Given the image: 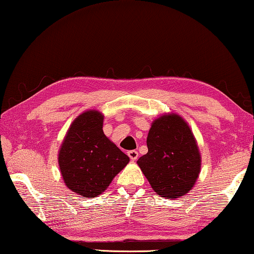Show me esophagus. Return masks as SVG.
I'll use <instances>...</instances> for the list:
<instances>
[{
  "label": "esophagus",
  "mask_w": 254,
  "mask_h": 254,
  "mask_svg": "<svg viewBox=\"0 0 254 254\" xmlns=\"http://www.w3.org/2000/svg\"><path fill=\"white\" fill-rule=\"evenodd\" d=\"M127 156L130 157V159L132 160V162H134V160L138 159L139 152L136 150H130V151H127Z\"/></svg>",
  "instance_id": "esophagus-1"
}]
</instances>
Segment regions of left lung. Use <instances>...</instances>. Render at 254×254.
<instances>
[{
  "mask_svg": "<svg viewBox=\"0 0 254 254\" xmlns=\"http://www.w3.org/2000/svg\"><path fill=\"white\" fill-rule=\"evenodd\" d=\"M148 152L138 165L154 191L164 198H179L191 190L201 159L194 136L179 115L157 119L149 130Z\"/></svg>",
  "mask_w": 254,
  "mask_h": 254,
  "instance_id": "left-lung-1",
  "label": "left lung"
}]
</instances>
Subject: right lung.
<instances>
[{"label":"right lung","mask_w":254,"mask_h":254,"mask_svg":"<svg viewBox=\"0 0 254 254\" xmlns=\"http://www.w3.org/2000/svg\"><path fill=\"white\" fill-rule=\"evenodd\" d=\"M103 120L97 111L84 112L76 118L59 154L64 182L81 198L99 195L130 162L104 134Z\"/></svg>","instance_id":"right-lung-1"}]
</instances>
